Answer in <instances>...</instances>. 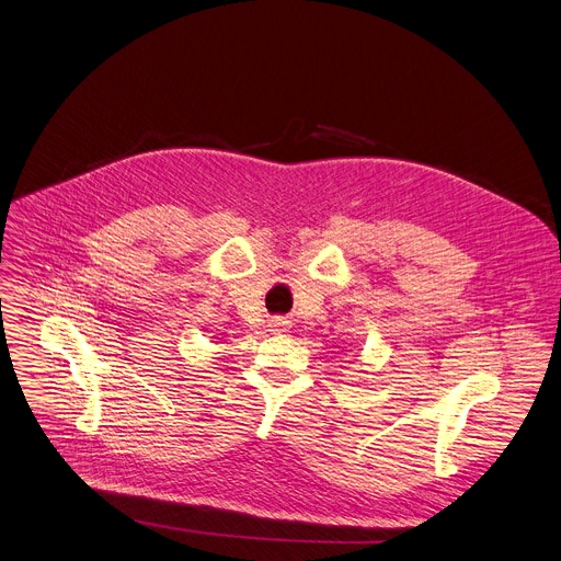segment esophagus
Returning a JSON list of instances; mask_svg holds the SVG:
<instances>
[{
    "label": "esophagus",
    "mask_w": 561,
    "mask_h": 561,
    "mask_svg": "<svg viewBox=\"0 0 561 561\" xmlns=\"http://www.w3.org/2000/svg\"><path fill=\"white\" fill-rule=\"evenodd\" d=\"M268 327H271V331H273V333H277V335H279V333H286V331L290 329V322H288L286 318H273V320L268 322Z\"/></svg>",
    "instance_id": "1"
}]
</instances>
